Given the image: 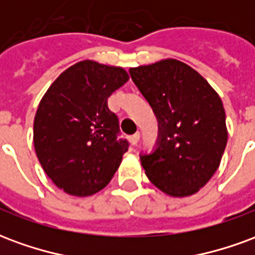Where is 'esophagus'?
<instances>
[{
  "label": "esophagus",
  "mask_w": 255,
  "mask_h": 255,
  "mask_svg": "<svg viewBox=\"0 0 255 255\" xmlns=\"http://www.w3.org/2000/svg\"><path fill=\"white\" fill-rule=\"evenodd\" d=\"M139 138H140L139 132L133 133V135H131V136H129V142H131V144H132V146H136V143L139 142Z\"/></svg>",
  "instance_id": "obj_1"
}]
</instances>
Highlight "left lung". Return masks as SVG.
Instances as JSON below:
<instances>
[{
  "label": "left lung",
  "mask_w": 255,
  "mask_h": 255,
  "mask_svg": "<svg viewBox=\"0 0 255 255\" xmlns=\"http://www.w3.org/2000/svg\"><path fill=\"white\" fill-rule=\"evenodd\" d=\"M129 75L158 122V139L140 154L144 173L172 197H188L217 171L227 146L225 112L212 86L173 58L131 68Z\"/></svg>",
  "instance_id": "obj_1"
}]
</instances>
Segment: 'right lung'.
Returning <instances> with one entry per match:
<instances>
[{
    "mask_svg": "<svg viewBox=\"0 0 255 255\" xmlns=\"http://www.w3.org/2000/svg\"><path fill=\"white\" fill-rule=\"evenodd\" d=\"M128 73L84 60L49 87L34 120V146L43 171L67 194L87 197L105 187L128 150L119 119L108 108Z\"/></svg>",
    "mask_w": 255,
    "mask_h": 255,
    "instance_id": "obj_1",
    "label": "right lung"
}]
</instances>
